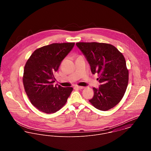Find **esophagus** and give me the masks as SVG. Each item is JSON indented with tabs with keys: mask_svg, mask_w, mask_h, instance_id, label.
<instances>
[{
	"mask_svg": "<svg viewBox=\"0 0 151 151\" xmlns=\"http://www.w3.org/2000/svg\"><path fill=\"white\" fill-rule=\"evenodd\" d=\"M75 87H76V88H78V89H84V88H85L84 86H76Z\"/></svg>",
	"mask_w": 151,
	"mask_h": 151,
	"instance_id": "1",
	"label": "esophagus"
}]
</instances>
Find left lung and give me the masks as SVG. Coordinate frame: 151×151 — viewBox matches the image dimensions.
<instances>
[{
    "label": "left lung",
    "instance_id": "obj_1",
    "mask_svg": "<svg viewBox=\"0 0 151 151\" xmlns=\"http://www.w3.org/2000/svg\"><path fill=\"white\" fill-rule=\"evenodd\" d=\"M91 66L97 73L101 85L93 88L94 95L89 102L97 109L107 111L123 98L129 83V70L123 54L113 45L98 42H77Z\"/></svg>",
    "mask_w": 151,
    "mask_h": 151
}]
</instances>
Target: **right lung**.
<instances>
[{"instance_id":"1","label":"right lung","mask_w":151,"mask_h":151,"mask_svg":"<svg viewBox=\"0 0 151 151\" xmlns=\"http://www.w3.org/2000/svg\"><path fill=\"white\" fill-rule=\"evenodd\" d=\"M75 43H55L36 49L26 62L22 82L31 103L45 113L65 106L73 88L55 86V73Z\"/></svg>"}]
</instances>
